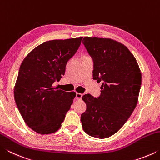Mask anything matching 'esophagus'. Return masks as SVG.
Listing matches in <instances>:
<instances>
[{"instance_id":"34e87169","label":"esophagus","mask_w":160,"mask_h":160,"mask_svg":"<svg viewBox=\"0 0 160 160\" xmlns=\"http://www.w3.org/2000/svg\"><path fill=\"white\" fill-rule=\"evenodd\" d=\"M82 94L77 92L76 93V97H75V98H76L77 99H82Z\"/></svg>"}]
</instances>
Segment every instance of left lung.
Returning <instances> with one entry per match:
<instances>
[{"label":"left lung","mask_w":160,"mask_h":160,"mask_svg":"<svg viewBox=\"0 0 160 160\" xmlns=\"http://www.w3.org/2000/svg\"><path fill=\"white\" fill-rule=\"evenodd\" d=\"M82 43L93 58V79L102 85L98 98L82 97L87 109L81 114L82 126L90 136L107 138L121 129L136 107L141 72L128 48L114 39L85 37Z\"/></svg>","instance_id":"1"}]
</instances>
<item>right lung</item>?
Returning <instances> with one entry per match:
<instances>
[{"mask_svg": "<svg viewBox=\"0 0 160 160\" xmlns=\"http://www.w3.org/2000/svg\"><path fill=\"white\" fill-rule=\"evenodd\" d=\"M82 37L54 39L32 50L22 62L14 97L22 117L37 133H53L61 126L76 96L53 86L66 71Z\"/></svg>", "mask_w": 160, "mask_h": 160, "instance_id": "obj_1", "label": "right lung"}]
</instances>
